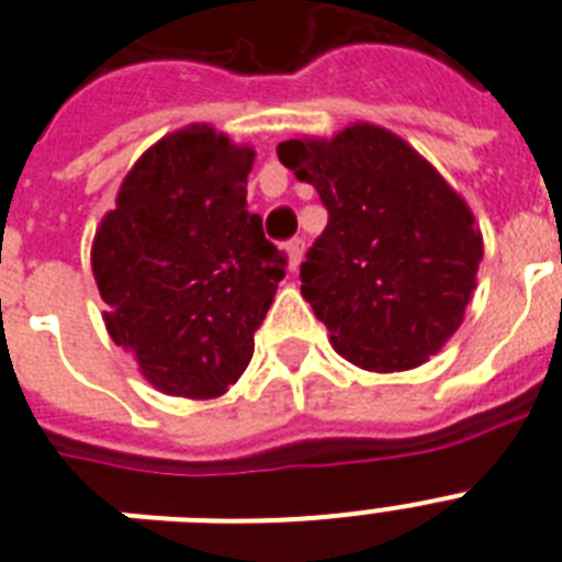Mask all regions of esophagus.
I'll return each instance as SVG.
<instances>
[{
    "mask_svg": "<svg viewBox=\"0 0 562 562\" xmlns=\"http://www.w3.org/2000/svg\"><path fill=\"white\" fill-rule=\"evenodd\" d=\"M304 260V240L302 237H293L290 244H286V263H290V272H299Z\"/></svg>",
    "mask_w": 562,
    "mask_h": 562,
    "instance_id": "1",
    "label": "esophagus"
}]
</instances>
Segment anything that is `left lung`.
Here are the masks:
<instances>
[{
  "label": "left lung",
  "instance_id": "8db88e82",
  "mask_svg": "<svg viewBox=\"0 0 562 562\" xmlns=\"http://www.w3.org/2000/svg\"><path fill=\"white\" fill-rule=\"evenodd\" d=\"M281 165L318 191L327 226L302 263V295L348 362L424 366L464 322L482 232L450 182L376 124L290 138Z\"/></svg>",
  "mask_w": 562,
  "mask_h": 562
}]
</instances>
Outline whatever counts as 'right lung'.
I'll use <instances>...</instances> for the list:
<instances>
[{
	"mask_svg": "<svg viewBox=\"0 0 562 562\" xmlns=\"http://www.w3.org/2000/svg\"><path fill=\"white\" fill-rule=\"evenodd\" d=\"M252 161V147L209 124L168 133L133 165L95 232L106 330L165 394H226L284 278L286 258L246 211Z\"/></svg>",
	"mask_w": 562,
	"mask_h": 562,
	"instance_id": "obj_1",
	"label": "right lung"
}]
</instances>
